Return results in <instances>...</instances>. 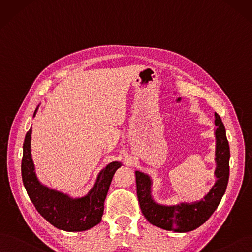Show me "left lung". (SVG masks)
<instances>
[{
    "instance_id": "8db88e82",
    "label": "left lung",
    "mask_w": 252,
    "mask_h": 252,
    "mask_svg": "<svg viewBox=\"0 0 252 252\" xmlns=\"http://www.w3.org/2000/svg\"><path fill=\"white\" fill-rule=\"evenodd\" d=\"M215 118L217 182L203 199L178 206H161L152 198L150 176L140 171L135 172L139 204L144 217L153 225L178 232L191 231L203 224L219 206L228 183L230 154L224 125L217 113Z\"/></svg>"
}]
</instances>
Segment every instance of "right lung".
Segmentation results:
<instances>
[{
    "label": "right lung",
    "mask_w": 252,
    "mask_h": 252,
    "mask_svg": "<svg viewBox=\"0 0 252 252\" xmlns=\"http://www.w3.org/2000/svg\"><path fill=\"white\" fill-rule=\"evenodd\" d=\"M31 134L32 127L26 134L24 141L22 178L37 212L52 225L66 231H83L98 224L104 214V202L110 184L121 164L112 162L107 165L99 172L94 187L87 196L72 199L63 193L44 187L37 180L31 157Z\"/></svg>",
    "instance_id": "1"
}]
</instances>
